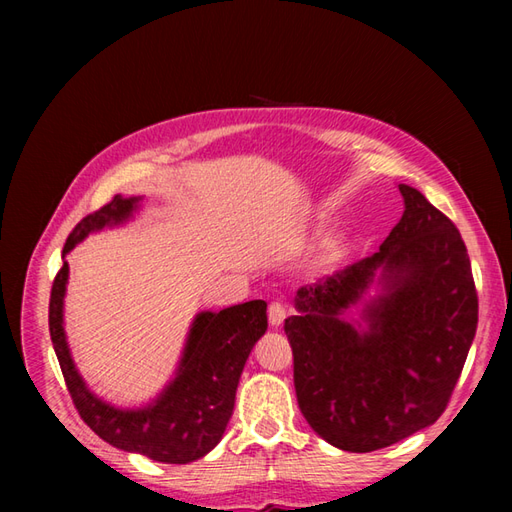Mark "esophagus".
<instances>
[{
    "instance_id": "esophagus-1",
    "label": "esophagus",
    "mask_w": 512,
    "mask_h": 512,
    "mask_svg": "<svg viewBox=\"0 0 512 512\" xmlns=\"http://www.w3.org/2000/svg\"><path fill=\"white\" fill-rule=\"evenodd\" d=\"M286 319V306L281 301H273L268 306V321L273 328H281V323Z\"/></svg>"
}]
</instances>
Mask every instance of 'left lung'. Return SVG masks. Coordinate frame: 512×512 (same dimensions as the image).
<instances>
[{
    "instance_id": "obj_1",
    "label": "left lung",
    "mask_w": 512,
    "mask_h": 512,
    "mask_svg": "<svg viewBox=\"0 0 512 512\" xmlns=\"http://www.w3.org/2000/svg\"><path fill=\"white\" fill-rule=\"evenodd\" d=\"M405 213L380 250L299 288L284 330L301 413L352 453L405 440L447 409L477 328V290L464 239L424 195L400 184ZM384 268L386 295L358 333L342 312Z\"/></svg>"
}]
</instances>
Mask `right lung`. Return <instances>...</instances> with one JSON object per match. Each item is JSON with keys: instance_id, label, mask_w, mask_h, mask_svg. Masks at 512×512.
<instances>
[{"instance_id": "add662e5", "label": "right lung", "mask_w": 512, "mask_h": 512, "mask_svg": "<svg viewBox=\"0 0 512 512\" xmlns=\"http://www.w3.org/2000/svg\"><path fill=\"white\" fill-rule=\"evenodd\" d=\"M134 206L136 198L114 195L99 211L85 215L65 239L63 257L88 233L123 222ZM65 281L68 262H63L52 281L48 325L65 387L83 422L112 447L156 462L187 464L209 453L231 420L246 358L268 328L266 301H246L220 312L198 314L176 380L149 407L123 411L92 396L76 372L63 334Z\"/></svg>"}]
</instances>
